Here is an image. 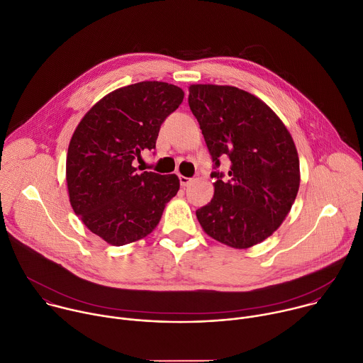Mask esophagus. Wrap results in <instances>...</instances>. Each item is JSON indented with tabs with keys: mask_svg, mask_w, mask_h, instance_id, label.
<instances>
[{
	"mask_svg": "<svg viewBox=\"0 0 363 363\" xmlns=\"http://www.w3.org/2000/svg\"><path fill=\"white\" fill-rule=\"evenodd\" d=\"M179 182H181L182 186H188V185L192 182V178H186V177L179 175Z\"/></svg>",
	"mask_w": 363,
	"mask_h": 363,
	"instance_id": "1",
	"label": "esophagus"
}]
</instances>
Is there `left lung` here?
Returning <instances> with one entry per match:
<instances>
[{
	"label": "left lung",
	"mask_w": 363,
	"mask_h": 363,
	"mask_svg": "<svg viewBox=\"0 0 363 363\" xmlns=\"http://www.w3.org/2000/svg\"><path fill=\"white\" fill-rule=\"evenodd\" d=\"M188 105L214 162V196L196 210L214 240L248 248L284 221L300 185L298 157L279 116L255 96L217 84L189 86ZM230 160L225 176L218 168Z\"/></svg>",
	"instance_id": "left-lung-1"
}]
</instances>
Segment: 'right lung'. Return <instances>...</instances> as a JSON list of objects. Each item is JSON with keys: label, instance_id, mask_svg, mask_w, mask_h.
Segmentation results:
<instances>
[{"label": "right lung", "instance_id": "add662e5", "mask_svg": "<svg viewBox=\"0 0 363 363\" xmlns=\"http://www.w3.org/2000/svg\"><path fill=\"white\" fill-rule=\"evenodd\" d=\"M184 91L164 82H140L99 100L76 128L66 162L73 211L112 245L146 237L177 195L175 174H138L142 150H153L164 121L178 109Z\"/></svg>", "mask_w": 363, "mask_h": 363}]
</instances>
